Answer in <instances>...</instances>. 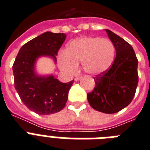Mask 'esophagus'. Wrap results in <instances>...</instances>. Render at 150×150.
Masks as SVG:
<instances>
[{
  "label": "esophagus",
  "mask_w": 150,
  "mask_h": 150,
  "mask_svg": "<svg viewBox=\"0 0 150 150\" xmlns=\"http://www.w3.org/2000/svg\"><path fill=\"white\" fill-rule=\"evenodd\" d=\"M81 79V77H75V81H79V79Z\"/></svg>",
  "instance_id": "esophagus-1"
}]
</instances>
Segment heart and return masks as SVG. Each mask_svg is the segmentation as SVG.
<instances>
[{"label":"heart","instance_id":"1","mask_svg":"<svg viewBox=\"0 0 150 150\" xmlns=\"http://www.w3.org/2000/svg\"><path fill=\"white\" fill-rule=\"evenodd\" d=\"M115 49L109 39L99 37H87L76 39L69 44L65 53L58 57V64L62 71L75 73L78 64L82 63L84 71L98 74L106 71L115 58Z\"/></svg>","mask_w":150,"mask_h":150}]
</instances>
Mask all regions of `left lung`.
Segmentation results:
<instances>
[{
  "mask_svg": "<svg viewBox=\"0 0 150 150\" xmlns=\"http://www.w3.org/2000/svg\"><path fill=\"white\" fill-rule=\"evenodd\" d=\"M116 55L106 71L94 77V89L87 94L90 105L101 112L112 114L132 102L138 86V59L132 47L123 38L105 29Z\"/></svg>",
  "mask_w": 150,
  "mask_h": 150,
  "instance_id": "8db88e82",
  "label": "left lung"
}]
</instances>
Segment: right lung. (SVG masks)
Instances as JSON below:
<instances>
[{
  "label": "right lung",
  "mask_w": 150,
  "mask_h": 150,
  "mask_svg": "<svg viewBox=\"0 0 150 150\" xmlns=\"http://www.w3.org/2000/svg\"><path fill=\"white\" fill-rule=\"evenodd\" d=\"M65 38L64 33H43L21 47L13 64L16 91L22 103L38 115H50L64 109L74 83V79L62 83L53 75L41 77L35 72V62L41 56H50L56 62L55 55Z\"/></svg>",
  "instance_id": "add662e5"
}]
</instances>
